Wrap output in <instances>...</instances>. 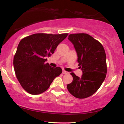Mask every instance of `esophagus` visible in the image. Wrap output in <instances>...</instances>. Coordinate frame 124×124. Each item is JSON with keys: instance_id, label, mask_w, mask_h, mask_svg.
Instances as JSON below:
<instances>
[{"instance_id": "34e87169", "label": "esophagus", "mask_w": 124, "mask_h": 124, "mask_svg": "<svg viewBox=\"0 0 124 124\" xmlns=\"http://www.w3.org/2000/svg\"><path fill=\"white\" fill-rule=\"evenodd\" d=\"M68 72H66V71H65L64 70H62V74H63V75H66V74H68Z\"/></svg>"}]
</instances>
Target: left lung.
Instances as JSON below:
<instances>
[{"label": "left lung", "instance_id": "1", "mask_svg": "<svg viewBox=\"0 0 124 124\" xmlns=\"http://www.w3.org/2000/svg\"><path fill=\"white\" fill-rule=\"evenodd\" d=\"M68 38L73 44L83 74L79 78L71 73L73 81L67 89L75 97L85 99L96 93L106 78V52L102 44L87 34H72Z\"/></svg>", "mask_w": 124, "mask_h": 124}]
</instances>
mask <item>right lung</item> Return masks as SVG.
I'll list each match as a JSON object with an SVG mask.
<instances>
[{
    "instance_id": "obj_1",
    "label": "right lung",
    "mask_w": 124,
    "mask_h": 124,
    "mask_svg": "<svg viewBox=\"0 0 124 124\" xmlns=\"http://www.w3.org/2000/svg\"><path fill=\"white\" fill-rule=\"evenodd\" d=\"M68 34H34L20 41L14 56L13 65L18 82L31 94L45 92L56 77L62 73L59 67L53 68L46 63L59 44Z\"/></svg>"
}]
</instances>
